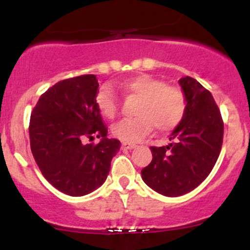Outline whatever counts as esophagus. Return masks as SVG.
Returning a JSON list of instances; mask_svg holds the SVG:
<instances>
[{"mask_svg":"<svg viewBox=\"0 0 250 250\" xmlns=\"http://www.w3.org/2000/svg\"><path fill=\"white\" fill-rule=\"evenodd\" d=\"M137 147L135 144H130V143H122V148H125V150H132V148Z\"/></svg>","mask_w":250,"mask_h":250,"instance_id":"34e87169","label":"esophagus"}]
</instances>
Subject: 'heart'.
I'll list each match as a JSON object with an SVG mask.
<instances>
[{"instance_id":"b5f03b06","label":"heart","mask_w":250,"mask_h":250,"mask_svg":"<svg viewBox=\"0 0 250 250\" xmlns=\"http://www.w3.org/2000/svg\"><path fill=\"white\" fill-rule=\"evenodd\" d=\"M121 88L127 95L139 98V102L134 110L135 117L125 118L112 125V134L117 139L138 143L150 134L153 125L158 132L167 133L175 129L185 117L188 100L180 87L143 74L125 80ZM95 105L103 117H116L120 103L110 84H103L98 89Z\"/></svg>"}]
</instances>
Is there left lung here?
Returning a JSON list of instances; mask_svg holds the SVG:
<instances>
[{"label":"left lung","instance_id":"left-lung-1","mask_svg":"<svg viewBox=\"0 0 250 250\" xmlns=\"http://www.w3.org/2000/svg\"><path fill=\"white\" fill-rule=\"evenodd\" d=\"M188 100L184 120L168 146H151L152 161L141 170L143 180L168 197L185 195L209 175L221 151L224 122L213 95L195 78L179 81Z\"/></svg>","mask_w":250,"mask_h":250}]
</instances>
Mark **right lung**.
<instances>
[{"label": "right lung", "mask_w": 250, "mask_h": 250, "mask_svg": "<svg viewBox=\"0 0 250 250\" xmlns=\"http://www.w3.org/2000/svg\"><path fill=\"white\" fill-rule=\"evenodd\" d=\"M95 75L67 78L40 97L30 117L31 152L44 178L69 196H84L103 185L120 150L95 105ZM94 137L97 146L84 144Z\"/></svg>", "instance_id": "obj_1"}]
</instances>
